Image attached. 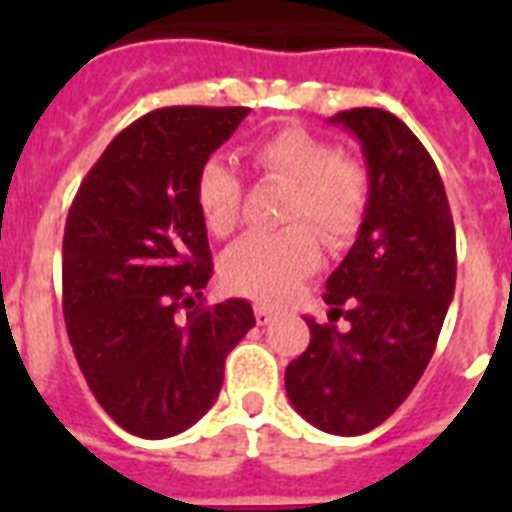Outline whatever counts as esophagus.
Masks as SVG:
<instances>
[{
  "instance_id": "1",
  "label": "esophagus",
  "mask_w": 512,
  "mask_h": 512,
  "mask_svg": "<svg viewBox=\"0 0 512 512\" xmlns=\"http://www.w3.org/2000/svg\"><path fill=\"white\" fill-rule=\"evenodd\" d=\"M255 319L260 327H268V324H273V321L279 319V313L271 311L268 305H255Z\"/></svg>"
}]
</instances>
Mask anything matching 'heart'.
<instances>
[{"mask_svg":"<svg viewBox=\"0 0 512 512\" xmlns=\"http://www.w3.org/2000/svg\"><path fill=\"white\" fill-rule=\"evenodd\" d=\"M249 162L260 177L287 185L284 223L295 225L236 241L223 255L220 273L225 287L239 295L281 303L321 260L316 234L299 223L311 222L327 247H348L369 207V175L364 164L337 154L332 140L303 127H284L255 143ZM193 201L204 228L223 239L239 225V175L220 159H209L196 175Z\"/></svg>","mask_w":512,"mask_h":512,"instance_id":"b5f03b06","label":"heart"}]
</instances>
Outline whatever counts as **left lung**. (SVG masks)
<instances>
[{"label": "left lung", "mask_w": 512, "mask_h": 512, "mask_svg": "<svg viewBox=\"0 0 512 512\" xmlns=\"http://www.w3.org/2000/svg\"><path fill=\"white\" fill-rule=\"evenodd\" d=\"M361 143L369 207L327 279L329 321L287 366L297 414L332 436H361L404 404L428 366L457 281V239L444 183L417 135L382 108H350L329 119Z\"/></svg>", "instance_id": "8db88e82"}]
</instances>
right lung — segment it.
<instances>
[{
  "mask_svg": "<svg viewBox=\"0 0 512 512\" xmlns=\"http://www.w3.org/2000/svg\"><path fill=\"white\" fill-rule=\"evenodd\" d=\"M247 114L170 106L140 116L108 143L68 209V340L92 396L132 436L170 438L201 420L225 356L255 327L247 300L201 303L212 255L193 201L201 164Z\"/></svg>",
  "mask_w": 512,
  "mask_h": 512,
  "instance_id": "1",
  "label": "right lung"
}]
</instances>
